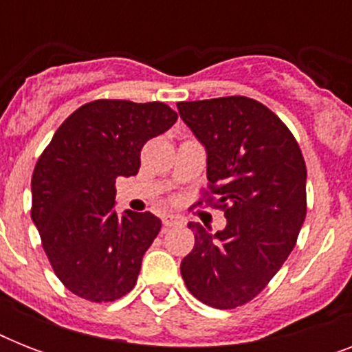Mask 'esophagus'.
Instances as JSON below:
<instances>
[{"label":"esophagus","instance_id":"34e87169","mask_svg":"<svg viewBox=\"0 0 352 352\" xmlns=\"http://www.w3.org/2000/svg\"><path fill=\"white\" fill-rule=\"evenodd\" d=\"M181 223H182L181 217H177V215H164V217H162V225H164V228L179 226Z\"/></svg>","mask_w":352,"mask_h":352}]
</instances>
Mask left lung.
<instances>
[{
  "label": "left lung",
  "instance_id": "8db88e82",
  "mask_svg": "<svg viewBox=\"0 0 352 352\" xmlns=\"http://www.w3.org/2000/svg\"><path fill=\"white\" fill-rule=\"evenodd\" d=\"M179 115L206 149L208 199L226 226L190 223L195 246L181 261L188 290L215 309L254 300L292 252L307 214L301 149L261 102L246 96L179 102Z\"/></svg>",
  "mask_w": 352,
  "mask_h": 352
}]
</instances>
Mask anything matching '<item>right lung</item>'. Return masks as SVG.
Returning a JSON list of instances; mask_svg holds the SVG:
<instances>
[{
  "label": "right lung",
  "mask_w": 352,
  "mask_h": 352,
  "mask_svg": "<svg viewBox=\"0 0 352 352\" xmlns=\"http://www.w3.org/2000/svg\"><path fill=\"white\" fill-rule=\"evenodd\" d=\"M177 122L164 102L95 100L58 127L36 162L30 217L58 279L104 303L135 287L159 217L115 210L118 177L137 175L140 149Z\"/></svg>",
  "instance_id": "obj_1"
}]
</instances>
